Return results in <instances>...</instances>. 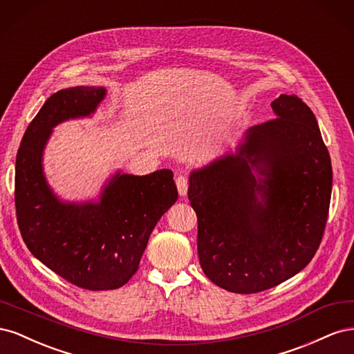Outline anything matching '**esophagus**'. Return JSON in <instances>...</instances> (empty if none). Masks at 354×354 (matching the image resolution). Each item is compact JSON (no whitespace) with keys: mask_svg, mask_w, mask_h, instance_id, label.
<instances>
[{"mask_svg":"<svg viewBox=\"0 0 354 354\" xmlns=\"http://www.w3.org/2000/svg\"><path fill=\"white\" fill-rule=\"evenodd\" d=\"M176 185H177V190L180 196H186L187 195V178L180 176L176 178Z\"/></svg>","mask_w":354,"mask_h":354,"instance_id":"esophagus-1","label":"esophagus"}]
</instances>
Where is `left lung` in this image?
<instances>
[{
  "instance_id": "left-lung-1",
  "label": "left lung",
  "mask_w": 354,
  "mask_h": 354,
  "mask_svg": "<svg viewBox=\"0 0 354 354\" xmlns=\"http://www.w3.org/2000/svg\"><path fill=\"white\" fill-rule=\"evenodd\" d=\"M272 109L274 120L248 128L236 151L189 177L202 270L236 294L264 291L301 272L328 218L332 167L315 113L288 94Z\"/></svg>"
}]
</instances>
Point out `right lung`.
Wrapping results in <instances>:
<instances>
[{
    "mask_svg": "<svg viewBox=\"0 0 354 354\" xmlns=\"http://www.w3.org/2000/svg\"><path fill=\"white\" fill-rule=\"evenodd\" d=\"M104 87H71L42 104L16 156L15 202L22 238L34 257L63 279L90 291L116 289L137 272L156 223L176 203L173 171L147 176L116 171L97 199L63 201L44 174L46 146L59 124L90 118Z\"/></svg>",
    "mask_w": 354,
    "mask_h": 354,
    "instance_id": "right-lung-1",
    "label": "right lung"
}]
</instances>
